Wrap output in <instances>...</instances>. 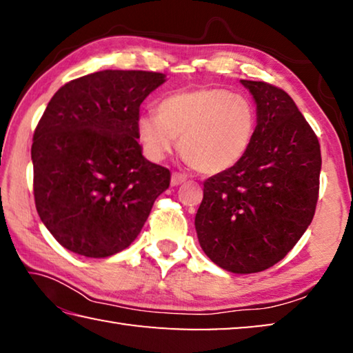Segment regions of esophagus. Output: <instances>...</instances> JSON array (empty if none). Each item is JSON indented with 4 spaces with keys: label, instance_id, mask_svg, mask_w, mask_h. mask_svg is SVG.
I'll list each match as a JSON object with an SVG mask.
<instances>
[{
    "label": "esophagus",
    "instance_id": "34e87169",
    "mask_svg": "<svg viewBox=\"0 0 353 353\" xmlns=\"http://www.w3.org/2000/svg\"><path fill=\"white\" fill-rule=\"evenodd\" d=\"M185 182V176L179 174V172H172L171 174V185L172 187H177V185H181Z\"/></svg>",
    "mask_w": 353,
    "mask_h": 353
}]
</instances>
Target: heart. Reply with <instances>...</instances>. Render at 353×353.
Returning a JSON list of instances; mask_svg holds the SVG:
<instances>
[{"instance_id": "1", "label": "heart", "mask_w": 353, "mask_h": 353, "mask_svg": "<svg viewBox=\"0 0 353 353\" xmlns=\"http://www.w3.org/2000/svg\"><path fill=\"white\" fill-rule=\"evenodd\" d=\"M256 113L243 94L224 88L177 92L159 104L157 115L146 113L137 132L151 160H163L177 148L201 174L230 170L249 151Z\"/></svg>"}]
</instances>
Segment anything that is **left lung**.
Segmentation results:
<instances>
[{"mask_svg": "<svg viewBox=\"0 0 353 353\" xmlns=\"http://www.w3.org/2000/svg\"><path fill=\"white\" fill-rule=\"evenodd\" d=\"M256 104L249 151L204 182L194 218L202 250L214 265L252 274L276 265L314 216L321 146L294 101L266 82L241 81Z\"/></svg>", "mask_w": 353, "mask_h": 353, "instance_id": "obj_1", "label": "left lung"}]
</instances>
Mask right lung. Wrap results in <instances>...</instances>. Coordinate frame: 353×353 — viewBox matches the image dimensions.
Returning a JSON list of instances; mask_svg holds the SVG:
<instances>
[{"label":"right lung","instance_id":"1","mask_svg":"<svg viewBox=\"0 0 353 353\" xmlns=\"http://www.w3.org/2000/svg\"><path fill=\"white\" fill-rule=\"evenodd\" d=\"M104 70L59 88L35 128L31 157L39 216L65 249L105 259L130 246L171 172L143 157L140 104L166 81Z\"/></svg>","mask_w":353,"mask_h":353}]
</instances>
